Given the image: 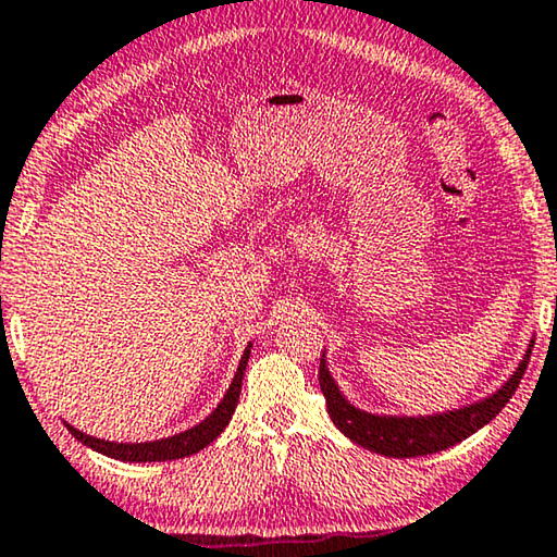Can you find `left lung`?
<instances>
[{"mask_svg": "<svg viewBox=\"0 0 557 557\" xmlns=\"http://www.w3.org/2000/svg\"><path fill=\"white\" fill-rule=\"evenodd\" d=\"M535 341H530L525 350L523 361L518 363L516 373L503 383V386L483 400H475V404L446 410V413H433V416H375L366 413V410L350 406L344 393L338 391L336 381L329 373L326 366V354L321 356V368H319V383L323 396H326V408L331 421L336 423L341 433L358 443L361 448H368L373 453H381V456L388 458H416V456H428V453L446 450L456 443L466 441L468 435L481 431L485 423H491L495 416L506 408L512 393L520 386V379H523L530 350H533Z\"/></svg>", "mask_w": 557, "mask_h": 557, "instance_id": "obj_1", "label": "left lung"}]
</instances>
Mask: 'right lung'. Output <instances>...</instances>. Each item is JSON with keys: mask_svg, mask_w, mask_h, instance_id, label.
I'll use <instances>...</instances> for the list:
<instances>
[{"mask_svg": "<svg viewBox=\"0 0 557 557\" xmlns=\"http://www.w3.org/2000/svg\"><path fill=\"white\" fill-rule=\"evenodd\" d=\"M249 356H251V344L246 346L242 361H238L236 375L234 381H231L224 400H221V404L213 408V413L203 418L199 425H194L184 433L169 435V438H161V441H147V443H114V441H101V438H94V435L76 431V428L70 423H66V428H70V433L76 441L84 443V446H89L91 450L104 453V456L116 458V460H129V463H157V460L161 463V460L194 456V453L203 450L209 443L216 441L219 433L228 425L231 416H234L238 396H242V381H244L246 363H249Z\"/></svg>", "mask_w": 557, "mask_h": 557, "instance_id": "add662e5", "label": "right lung"}]
</instances>
